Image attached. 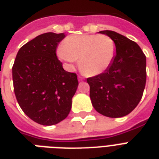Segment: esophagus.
I'll return each mask as SVG.
<instances>
[{"instance_id":"esophagus-1","label":"esophagus","mask_w":159,"mask_h":159,"mask_svg":"<svg viewBox=\"0 0 159 159\" xmlns=\"http://www.w3.org/2000/svg\"><path fill=\"white\" fill-rule=\"evenodd\" d=\"M83 80H84V78H83V77H78V81H79V82H82V81H83Z\"/></svg>"}]
</instances>
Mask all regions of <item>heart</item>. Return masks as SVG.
<instances>
[{
	"label": "heart",
	"instance_id": "heart-1",
	"mask_svg": "<svg viewBox=\"0 0 159 159\" xmlns=\"http://www.w3.org/2000/svg\"><path fill=\"white\" fill-rule=\"evenodd\" d=\"M58 58L69 69L78 60L80 71L88 77L103 73L116 56L114 41L105 35H71L57 51Z\"/></svg>",
	"mask_w": 159,
	"mask_h": 159
}]
</instances>
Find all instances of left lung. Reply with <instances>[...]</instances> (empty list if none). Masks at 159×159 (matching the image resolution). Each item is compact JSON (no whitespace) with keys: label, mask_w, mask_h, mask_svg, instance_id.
Instances as JSON below:
<instances>
[{"label":"left lung","mask_w":159,"mask_h":159,"mask_svg":"<svg viewBox=\"0 0 159 159\" xmlns=\"http://www.w3.org/2000/svg\"><path fill=\"white\" fill-rule=\"evenodd\" d=\"M99 33L111 37L116 56L103 73L89 77L90 98L95 110L108 117L129 114L141 100L146 84V57L136 42L113 31Z\"/></svg>","instance_id":"8db88e82"}]
</instances>
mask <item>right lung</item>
<instances>
[{"label":"right lung","instance_id":"obj_1","mask_svg":"<svg viewBox=\"0 0 159 159\" xmlns=\"http://www.w3.org/2000/svg\"><path fill=\"white\" fill-rule=\"evenodd\" d=\"M64 33L39 35L20 48L12 67L16 98L34 122L52 126L61 122L71 108L77 75L66 71L56 50Z\"/></svg>","mask_w":159,"mask_h":159}]
</instances>
